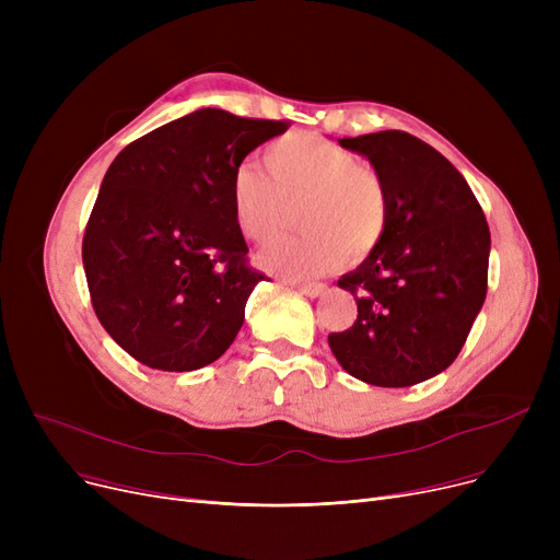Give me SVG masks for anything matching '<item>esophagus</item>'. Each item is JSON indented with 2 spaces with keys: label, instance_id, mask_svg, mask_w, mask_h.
Wrapping results in <instances>:
<instances>
[{
  "label": "esophagus",
  "instance_id": "esophagus-1",
  "mask_svg": "<svg viewBox=\"0 0 560 560\" xmlns=\"http://www.w3.org/2000/svg\"><path fill=\"white\" fill-rule=\"evenodd\" d=\"M298 290L306 298H317V295H322V292H325V285H322V283H300Z\"/></svg>",
  "mask_w": 560,
  "mask_h": 560
}]
</instances>
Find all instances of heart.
<instances>
[{
    "mask_svg": "<svg viewBox=\"0 0 560 560\" xmlns=\"http://www.w3.org/2000/svg\"><path fill=\"white\" fill-rule=\"evenodd\" d=\"M262 167L243 161L233 172V215L245 238L270 245L302 206V238L285 241L260 256L268 272L308 281L336 268L340 256L361 260L388 226V190L378 172L357 154L315 133H288L265 150Z\"/></svg>",
    "mask_w": 560,
    "mask_h": 560,
    "instance_id": "b5f03b06",
    "label": "heart"
}]
</instances>
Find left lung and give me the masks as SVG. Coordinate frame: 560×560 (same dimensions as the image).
Listing matches in <instances>:
<instances>
[{"mask_svg":"<svg viewBox=\"0 0 560 560\" xmlns=\"http://www.w3.org/2000/svg\"><path fill=\"white\" fill-rule=\"evenodd\" d=\"M363 154L388 190L384 238L338 285L357 300L334 357L370 386L406 388L447 370L488 290L490 229L463 174L406 131L340 138Z\"/></svg>","mask_w":560,"mask_h":560,"instance_id":"8db88e82","label":"left lung"}]
</instances>
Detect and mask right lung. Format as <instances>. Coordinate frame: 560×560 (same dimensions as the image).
I'll list each match as a JSON object with an SVG mask.
<instances>
[{
    "instance_id": "1",
    "label": "right lung",
    "mask_w": 560,
    "mask_h": 560,
    "mask_svg": "<svg viewBox=\"0 0 560 560\" xmlns=\"http://www.w3.org/2000/svg\"><path fill=\"white\" fill-rule=\"evenodd\" d=\"M285 120L199 108L133 140L110 163L83 233L97 319L163 372L218 361L265 279L233 215V172Z\"/></svg>"
}]
</instances>
